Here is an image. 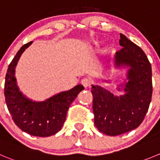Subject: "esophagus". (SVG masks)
<instances>
[{
	"label": "esophagus",
	"mask_w": 160,
	"mask_h": 160,
	"mask_svg": "<svg viewBox=\"0 0 160 160\" xmlns=\"http://www.w3.org/2000/svg\"><path fill=\"white\" fill-rule=\"evenodd\" d=\"M81 83L82 85L84 87H88V86H89L91 85V80L90 79L87 78H84L82 79L81 81Z\"/></svg>",
	"instance_id": "obj_1"
}]
</instances>
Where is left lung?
Segmentation results:
<instances>
[{
	"mask_svg": "<svg viewBox=\"0 0 160 160\" xmlns=\"http://www.w3.org/2000/svg\"><path fill=\"white\" fill-rule=\"evenodd\" d=\"M119 45L123 48L115 53V67L130 68L128 82L123 84L126 94L116 97L93 85L91 90L94 124L101 133L109 136L122 134L139 127L148 110L152 95V67L145 53L122 33Z\"/></svg>",
	"mask_w": 160,
	"mask_h": 160,
	"instance_id": "left-lung-1",
	"label": "left lung"
}]
</instances>
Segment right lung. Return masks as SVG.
<instances>
[{"instance_id":"obj_1","label":"right lung","mask_w":160,"mask_h":160,"mask_svg":"<svg viewBox=\"0 0 160 160\" xmlns=\"http://www.w3.org/2000/svg\"><path fill=\"white\" fill-rule=\"evenodd\" d=\"M32 42L22 45L8 65L4 82V97L12 118L19 129L33 136L48 137L60 131L70 105L84 87L78 85L70 90L40 102L33 101L22 95L16 83L15 68L22 53Z\"/></svg>"}]
</instances>
